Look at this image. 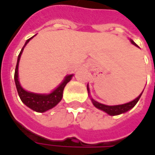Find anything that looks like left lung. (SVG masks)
<instances>
[{
	"mask_svg": "<svg viewBox=\"0 0 155 155\" xmlns=\"http://www.w3.org/2000/svg\"><path fill=\"white\" fill-rule=\"evenodd\" d=\"M130 42H131L134 45H135V46L139 47L132 39H130ZM87 90H88V93H89V95H90L89 85H87ZM141 94H142V92L140 93V95H139L136 98L134 99L133 101H131V102H129V103H127V104H119V105H105V104H100L98 102H97V101L94 100L91 96H90V97H91V102H92L93 105H94L96 108H97L98 110H103V111H104L105 113H107V114L110 115V116H118V115H121V114H123V113H126L127 111H128L129 110H131L132 108H134V105L137 104V102L139 101Z\"/></svg>",
	"mask_w": 155,
	"mask_h": 155,
	"instance_id": "1",
	"label": "left lung"
}]
</instances>
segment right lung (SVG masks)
<instances>
[{
  "label": "right lung",
  "instance_id": "right-lung-1",
  "mask_svg": "<svg viewBox=\"0 0 155 155\" xmlns=\"http://www.w3.org/2000/svg\"><path fill=\"white\" fill-rule=\"evenodd\" d=\"M33 37L27 39L26 41L25 45L22 47L21 52H20V54L18 56L15 72V82L17 91H18V94H19V97L22 101V103L25 105H27V107L30 108L31 110H34L36 112L43 113V112H45L47 110L52 109L53 107H55L57 104L62 100L64 89L65 85L67 84V83H69L71 81V79L72 78L73 74L67 75L64 78L62 83L57 87L54 91H52L49 94H38V93L30 92V91H27L26 90H24L21 85V84H20V81H19V71H18L19 70V63H20L21 56L22 54V51L25 48V46L30 41V39H33Z\"/></svg>",
  "mask_w": 155,
  "mask_h": 155
}]
</instances>
